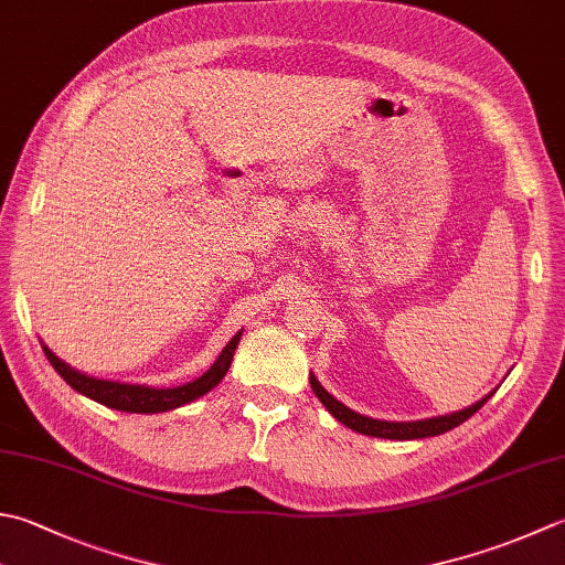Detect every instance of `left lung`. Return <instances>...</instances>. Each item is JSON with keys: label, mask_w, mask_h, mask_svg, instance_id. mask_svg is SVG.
Instances as JSON below:
<instances>
[{"label": "left lung", "mask_w": 565, "mask_h": 565, "mask_svg": "<svg viewBox=\"0 0 565 565\" xmlns=\"http://www.w3.org/2000/svg\"><path fill=\"white\" fill-rule=\"evenodd\" d=\"M311 390L316 392L318 399L323 402V406L338 418L340 424H345L348 428L358 430V434H364V436L392 438V440H414V438H428V436L446 434V430L460 426L462 422H468V418L475 412H480L482 404L492 396V392H490L488 396H482L478 404L462 408V412L446 414V416H434V418H422V422H380V418L362 416L358 412H352V408H348L345 404H340L333 394H328L323 386H320V382L316 380V374H311Z\"/></svg>", "instance_id": "left-lung-1"}]
</instances>
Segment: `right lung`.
Masks as SVG:
<instances>
[{
	"label": "right lung",
	"mask_w": 565,
	"mask_h": 565,
	"mask_svg": "<svg viewBox=\"0 0 565 565\" xmlns=\"http://www.w3.org/2000/svg\"><path fill=\"white\" fill-rule=\"evenodd\" d=\"M242 338V330L235 333L227 345L220 352L217 360L210 364V370H205L201 377L181 384V386H169V390H157V386H143V384H125V382H109V380H97L90 377V374L73 370L71 364H65L61 358H55L53 352L43 345V352H46L49 362L53 364V370L61 374V377L68 382L77 394L87 396L97 404H105L109 408H117V412H129V414H161V412H171V408H179L183 404L195 402L198 396L207 394L213 386L223 382V377L230 370L232 355H235L237 342Z\"/></svg>",
	"instance_id": "obj_1"
}]
</instances>
